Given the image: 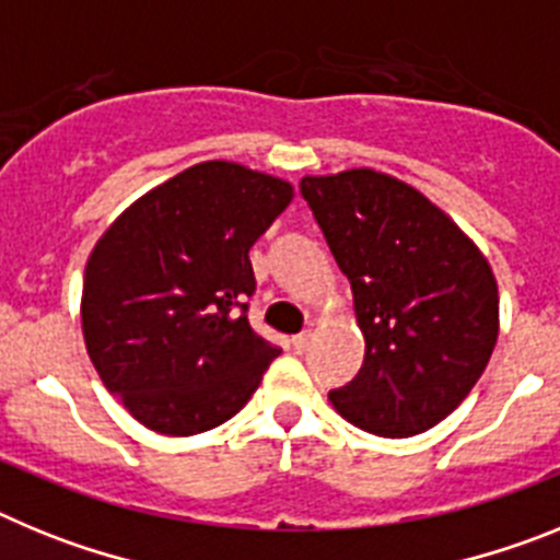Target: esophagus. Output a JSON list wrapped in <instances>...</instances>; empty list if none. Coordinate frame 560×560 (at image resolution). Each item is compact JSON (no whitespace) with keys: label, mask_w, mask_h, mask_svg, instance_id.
Here are the masks:
<instances>
[{"label":"esophagus","mask_w":560,"mask_h":560,"mask_svg":"<svg viewBox=\"0 0 560 560\" xmlns=\"http://www.w3.org/2000/svg\"><path fill=\"white\" fill-rule=\"evenodd\" d=\"M311 339H314V336H311V334L294 336V339H291V348H294L296 353H305V350L311 348Z\"/></svg>","instance_id":"34e87169"}]
</instances>
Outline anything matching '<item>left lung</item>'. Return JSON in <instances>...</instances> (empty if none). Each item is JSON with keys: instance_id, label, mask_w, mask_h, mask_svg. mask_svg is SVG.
Masks as SVG:
<instances>
[{"instance_id": "obj_1", "label": "left lung", "mask_w": 560, "mask_h": 560, "mask_svg": "<svg viewBox=\"0 0 560 560\" xmlns=\"http://www.w3.org/2000/svg\"><path fill=\"white\" fill-rule=\"evenodd\" d=\"M303 199L350 280L364 364L328 395L353 427L412 438L471 393L499 336L488 257L446 212L373 167L303 176Z\"/></svg>"}]
</instances>
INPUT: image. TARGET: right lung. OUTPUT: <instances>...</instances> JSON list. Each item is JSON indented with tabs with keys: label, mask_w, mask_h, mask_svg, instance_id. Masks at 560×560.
I'll return each instance as SVG.
<instances>
[{
	"label": "right lung",
	"mask_w": 560,
	"mask_h": 560,
	"mask_svg": "<svg viewBox=\"0 0 560 560\" xmlns=\"http://www.w3.org/2000/svg\"><path fill=\"white\" fill-rule=\"evenodd\" d=\"M294 185L237 162H199L114 219L83 271L86 353L151 432L190 438L244 409L280 350L246 316L249 249Z\"/></svg>",
	"instance_id": "obj_1"
}]
</instances>
